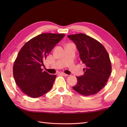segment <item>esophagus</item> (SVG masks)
Listing matches in <instances>:
<instances>
[{"instance_id":"34e87169","label":"esophagus","mask_w":127,"mask_h":127,"mask_svg":"<svg viewBox=\"0 0 127 127\" xmlns=\"http://www.w3.org/2000/svg\"><path fill=\"white\" fill-rule=\"evenodd\" d=\"M59 75H63V76H68V75H67L65 73H64V72H59L58 73Z\"/></svg>"}]
</instances>
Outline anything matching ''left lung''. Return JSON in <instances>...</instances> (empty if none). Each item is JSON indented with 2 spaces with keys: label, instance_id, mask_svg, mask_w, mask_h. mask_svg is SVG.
I'll return each mask as SVG.
<instances>
[{
  "label": "left lung",
  "instance_id": "8db88e82",
  "mask_svg": "<svg viewBox=\"0 0 127 127\" xmlns=\"http://www.w3.org/2000/svg\"><path fill=\"white\" fill-rule=\"evenodd\" d=\"M76 44L81 60L86 65L83 76L77 77L72 88L84 96L95 94L106 85L111 72V63L106 50L100 42L83 33L69 35Z\"/></svg>",
  "mask_w": 127,
  "mask_h": 127
}]
</instances>
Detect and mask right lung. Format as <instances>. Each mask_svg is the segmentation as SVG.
Here are the masks:
<instances>
[{
	"label": "right lung",
	"mask_w": 127,
	"mask_h": 127,
	"mask_svg": "<svg viewBox=\"0 0 127 127\" xmlns=\"http://www.w3.org/2000/svg\"><path fill=\"white\" fill-rule=\"evenodd\" d=\"M64 36V34H41L27 42L19 51L13 64V75L18 87L27 95L38 98L52 88L56 75H50L41 66Z\"/></svg>",
	"instance_id": "1"
}]
</instances>
